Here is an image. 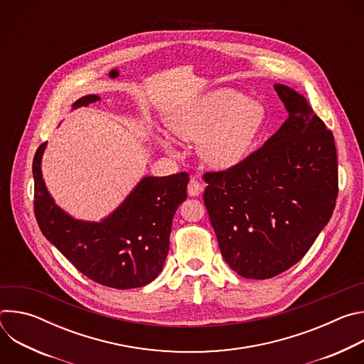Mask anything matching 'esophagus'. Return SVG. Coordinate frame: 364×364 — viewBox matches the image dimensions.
Instances as JSON below:
<instances>
[{
    "label": "esophagus",
    "mask_w": 364,
    "mask_h": 364,
    "mask_svg": "<svg viewBox=\"0 0 364 364\" xmlns=\"http://www.w3.org/2000/svg\"><path fill=\"white\" fill-rule=\"evenodd\" d=\"M187 193L188 196L191 197H196V196H200L203 193V184L197 180V178H191L188 181V186H187Z\"/></svg>",
    "instance_id": "34e87169"
}]
</instances>
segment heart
Instances as JSON below:
<instances>
[{
  "instance_id": "b5f03b06",
  "label": "heart",
  "mask_w": 364,
  "mask_h": 364,
  "mask_svg": "<svg viewBox=\"0 0 364 364\" xmlns=\"http://www.w3.org/2000/svg\"><path fill=\"white\" fill-rule=\"evenodd\" d=\"M265 118L261 102L245 99L233 89H218L186 103L170 119V128L181 139L200 141V155L207 164L230 168L247 157ZM159 141L176 152L168 135Z\"/></svg>"
}]
</instances>
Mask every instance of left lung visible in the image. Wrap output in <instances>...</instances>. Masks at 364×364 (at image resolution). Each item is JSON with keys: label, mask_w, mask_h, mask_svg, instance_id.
I'll return each instance as SVG.
<instances>
[{"label": "left lung", "mask_w": 364, "mask_h": 364, "mask_svg": "<svg viewBox=\"0 0 364 364\" xmlns=\"http://www.w3.org/2000/svg\"><path fill=\"white\" fill-rule=\"evenodd\" d=\"M274 87L288 111L282 127L240 164L203 177L220 252L247 279L295 265L331 219L338 193L333 132L304 95Z\"/></svg>", "instance_id": "left-lung-1"}]
</instances>
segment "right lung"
<instances>
[{
	"label": "right lung",
	"mask_w": 364,
	"mask_h": 364,
	"mask_svg": "<svg viewBox=\"0 0 364 364\" xmlns=\"http://www.w3.org/2000/svg\"><path fill=\"white\" fill-rule=\"evenodd\" d=\"M100 100L86 95L73 108ZM47 142L34 155V213L44 237L89 279L117 289L139 288L163 271L174 213L187 198L188 174L145 176L125 200L99 222L79 220L50 196L41 174Z\"/></svg>",
	"instance_id": "right-lung-1"
}]
</instances>
